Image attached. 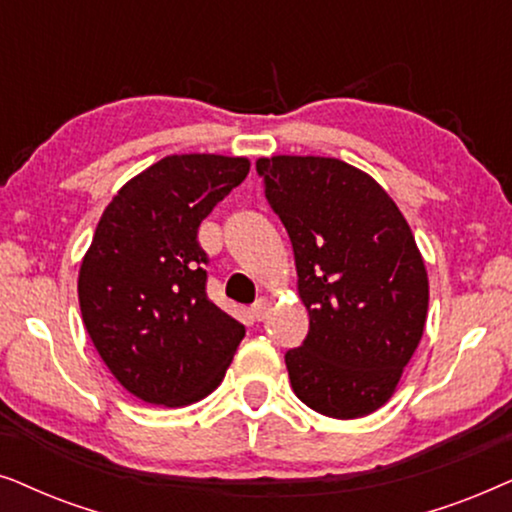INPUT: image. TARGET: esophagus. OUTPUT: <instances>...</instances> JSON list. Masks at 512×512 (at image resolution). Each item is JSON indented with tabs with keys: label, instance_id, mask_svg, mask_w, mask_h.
Here are the masks:
<instances>
[{
	"label": "esophagus",
	"instance_id": "1",
	"mask_svg": "<svg viewBox=\"0 0 512 512\" xmlns=\"http://www.w3.org/2000/svg\"><path fill=\"white\" fill-rule=\"evenodd\" d=\"M267 309H269V299L267 297H260L257 299L255 304H252V318H257V320H262L264 316H267Z\"/></svg>",
	"mask_w": 512,
	"mask_h": 512
}]
</instances>
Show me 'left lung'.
I'll return each instance as SVG.
<instances>
[{
	"mask_svg": "<svg viewBox=\"0 0 512 512\" xmlns=\"http://www.w3.org/2000/svg\"><path fill=\"white\" fill-rule=\"evenodd\" d=\"M264 196L288 229L309 335L285 353L292 391L332 419L372 414L395 393L428 313L410 224L374 177L330 156H262Z\"/></svg>",
	"mask_w": 512,
	"mask_h": 512,
	"instance_id": "1",
	"label": "left lung"
}]
</instances>
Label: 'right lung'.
<instances>
[{"mask_svg":"<svg viewBox=\"0 0 512 512\" xmlns=\"http://www.w3.org/2000/svg\"><path fill=\"white\" fill-rule=\"evenodd\" d=\"M248 170L245 156H166L128 180L95 227L79 269L81 318L114 379L145 403H199L245 337L206 295L199 227Z\"/></svg>","mask_w":512,"mask_h":512,"instance_id":"obj_1","label":"right lung"}]
</instances>
